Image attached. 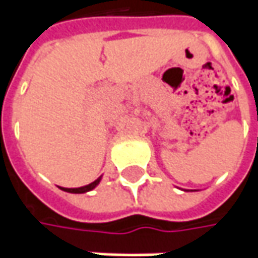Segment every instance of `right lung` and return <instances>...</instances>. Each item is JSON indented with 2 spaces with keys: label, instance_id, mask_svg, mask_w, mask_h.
<instances>
[{
  "label": "right lung",
  "instance_id": "1",
  "mask_svg": "<svg viewBox=\"0 0 258 258\" xmlns=\"http://www.w3.org/2000/svg\"><path fill=\"white\" fill-rule=\"evenodd\" d=\"M100 178L102 176H99L94 182L89 183V185H85V186H80V188H61L63 191L66 192H72V194H83V192H87V191H92L94 186L97 185V183L100 182Z\"/></svg>",
  "mask_w": 258,
  "mask_h": 258
}]
</instances>
